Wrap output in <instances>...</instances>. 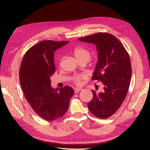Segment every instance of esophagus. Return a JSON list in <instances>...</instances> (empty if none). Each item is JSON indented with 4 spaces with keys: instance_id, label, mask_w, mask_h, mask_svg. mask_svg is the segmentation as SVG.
Listing matches in <instances>:
<instances>
[{
    "instance_id": "esophagus-1",
    "label": "esophagus",
    "mask_w": 150,
    "mask_h": 150,
    "mask_svg": "<svg viewBox=\"0 0 150 150\" xmlns=\"http://www.w3.org/2000/svg\"><path fill=\"white\" fill-rule=\"evenodd\" d=\"M82 88H75V90H74V91H75V93H78V92H79V91H81V90H82Z\"/></svg>"
}]
</instances>
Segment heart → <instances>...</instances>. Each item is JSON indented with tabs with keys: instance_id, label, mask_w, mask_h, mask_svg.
Masks as SVG:
<instances>
[{
	"instance_id": "heart-1",
	"label": "heart",
	"mask_w": 150,
	"mask_h": 150,
	"mask_svg": "<svg viewBox=\"0 0 150 150\" xmlns=\"http://www.w3.org/2000/svg\"><path fill=\"white\" fill-rule=\"evenodd\" d=\"M73 53L74 56L77 59L78 62L81 61H85V62H88L91 57V52L88 50L87 49L82 47H78L74 49ZM63 61V58H61L59 60V65H61V64ZM87 78V75L85 74H78L75 75L72 77V81L76 85H80L82 80Z\"/></svg>"
}]
</instances>
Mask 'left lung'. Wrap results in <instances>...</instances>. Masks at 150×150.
I'll list each match as a JSON object with an SVG mask.
<instances>
[{"label": "left lung", "mask_w": 150, "mask_h": 150, "mask_svg": "<svg viewBox=\"0 0 150 150\" xmlns=\"http://www.w3.org/2000/svg\"><path fill=\"white\" fill-rule=\"evenodd\" d=\"M78 40L97 46L98 61L92 79L102 82L104 91L98 93L91 90L93 98L88 107L96 117L108 118L119 109L129 90L132 75L129 54L121 42L108 33H98Z\"/></svg>", "instance_id": "1"}]
</instances>
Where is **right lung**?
<instances>
[{"label":"right lung","instance_id":"1","mask_svg":"<svg viewBox=\"0 0 150 150\" xmlns=\"http://www.w3.org/2000/svg\"><path fill=\"white\" fill-rule=\"evenodd\" d=\"M69 41L45 40L33 46L25 54L19 69V81L26 100L33 109L47 121L55 120L65 114L74 94L72 87L54 90L50 76L55 72L54 52Z\"/></svg>","mask_w":150,"mask_h":150}]
</instances>
